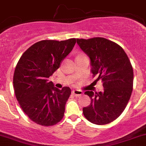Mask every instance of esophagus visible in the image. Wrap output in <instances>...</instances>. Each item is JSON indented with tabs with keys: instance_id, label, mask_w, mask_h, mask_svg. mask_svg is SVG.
I'll list each match as a JSON object with an SVG mask.
<instances>
[{
	"instance_id": "1",
	"label": "esophagus",
	"mask_w": 146,
	"mask_h": 146,
	"mask_svg": "<svg viewBox=\"0 0 146 146\" xmlns=\"http://www.w3.org/2000/svg\"><path fill=\"white\" fill-rule=\"evenodd\" d=\"M72 94H73V95H75V96L78 97L82 95V91L79 90H73L72 91Z\"/></svg>"
}]
</instances>
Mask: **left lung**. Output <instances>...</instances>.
Listing matches in <instances>:
<instances>
[{
	"label": "left lung",
	"instance_id": "8db88e82",
	"mask_svg": "<svg viewBox=\"0 0 146 146\" xmlns=\"http://www.w3.org/2000/svg\"><path fill=\"white\" fill-rule=\"evenodd\" d=\"M80 48L90 57L92 76L101 80L104 90L85 92L91 98L82 109L85 117L98 125L110 123L126 108L133 90V70L129 57L115 42L103 37L76 39Z\"/></svg>",
	"mask_w": 146,
	"mask_h": 146
}]
</instances>
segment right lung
I'll use <instances>...</instances> for the list:
<instances>
[{"instance_id": "right-lung-1", "label": "right lung", "mask_w": 146, "mask_h": 146, "mask_svg": "<svg viewBox=\"0 0 146 146\" xmlns=\"http://www.w3.org/2000/svg\"><path fill=\"white\" fill-rule=\"evenodd\" d=\"M76 43L75 38L40 41L27 48L17 62L13 76L15 97L25 114L37 124L54 126L64 117L71 90L55 88L48 78Z\"/></svg>"}]
</instances>
